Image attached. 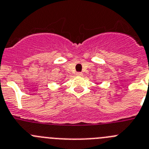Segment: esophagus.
I'll use <instances>...</instances> for the list:
<instances>
[{
  "instance_id": "obj_1",
  "label": "esophagus",
  "mask_w": 149,
  "mask_h": 149,
  "mask_svg": "<svg viewBox=\"0 0 149 149\" xmlns=\"http://www.w3.org/2000/svg\"><path fill=\"white\" fill-rule=\"evenodd\" d=\"M83 75L82 73H81V72H78V73H76V76H81Z\"/></svg>"
}]
</instances>
